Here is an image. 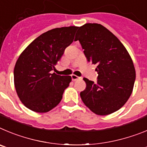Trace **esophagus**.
<instances>
[{"label": "esophagus", "mask_w": 147, "mask_h": 147, "mask_svg": "<svg viewBox=\"0 0 147 147\" xmlns=\"http://www.w3.org/2000/svg\"><path fill=\"white\" fill-rule=\"evenodd\" d=\"M71 77H72V80H73V81L78 80V79H80V77L77 76V75H71Z\"/></svg>", "instance_id": "esophagus-1"}]
</instances>
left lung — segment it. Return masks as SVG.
Wrapping results in <instances>:
<instances>
[{"mask_svg": "<svg viewBox=\"0 0 147 147\" xmlns=\"http://www.w3.org/2000/svg\"><path fill=\"white\" fill-rule=\"evenodd\" d=\"M87 61L96 64L97 81L84 78L85 90L80 95L92 112L105 116L125 105L133 92L136 70L127 51L114 34L97 23H86L77 31Z\"/></svg>", "mask_w": 147, "mask_h": 147, "instance_id": "obj_1", "label": "left lung"}]
</instances>
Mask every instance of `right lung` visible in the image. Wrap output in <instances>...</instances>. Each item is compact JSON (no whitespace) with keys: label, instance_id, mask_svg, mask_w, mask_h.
<instances>
[{"label":"right lung","instance_id":"right-lung-1","mask_svg":"<svg viewBox=\"0 0 147 147\" xmlns=\"http://www.w3.org/2000/svg\"><path fill=\"white\" fill-rule=\"evenodd\" d=\"M78 27L53 28L41 34L20 54L14 69L16 91L25 106L45 113L61 102L72 81L69 75L52 73Z\"/></svg>","mask_w":147,"mask_h":147}]
</instances>
